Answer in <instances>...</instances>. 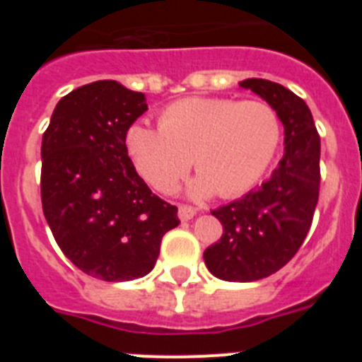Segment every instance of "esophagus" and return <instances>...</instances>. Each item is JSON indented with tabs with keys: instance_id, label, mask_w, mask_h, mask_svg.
Listing matches in <instances>:
<instances>
[{
	"instance_id": "34e87169",
	"label": "esophagus",
	"mask_w": 362,
	"mask_h": 362,
	"mask_svg": "<svg viewBox=\"0 0 362 362\" xmlns=\"http://www.w3.org/2000/svg\"><path fill=\"white\" fill-rule=\"evenodd\" d=\"M196 216V209L190 206V204H179V219L188 221Z\"/></svg>"
}]
</instances>
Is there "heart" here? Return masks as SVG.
<instances>
[{
	"label": "heart",
	"instance_id": "b5f03b06",
	"mask_svg": "<svg viewBox=\"0 0 362 362\" xmlns=\"http://www.w3.org/2000/svg\"><path fill=\"white\" fill-rule=\"evenodd\" d=\"M283 141V123L267 101L232 98H185L159 114V129L132 124L124 146L150 187L170 192L190 168L196 196L217 190L241 196L263 179Z\"/></svg>",
	"mask_w": 362,
	"mask_h": 362
}]
</instances>
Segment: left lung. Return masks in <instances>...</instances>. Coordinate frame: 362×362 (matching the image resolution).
<instances>
[{
  "instance_id": "obj_1",
  "label": "left lung",
  "mask_w": 362,
  "mask_h": 362,
  "mask_svg": "<svg viewBox=\"0 0 362 362\" xmlns=\"http://www.w3.org/2000/svg\"><path fill=\"white\" fill-rule=\"evenodd\" d=\"M239 85L277 110L284 156L261 187L212 210L223 235L204 250V263L219 279L250 283L281 270L305 241L319 199L321 139L308 105L292 90L255 78Z\"/></svg>"
}]
</instances>
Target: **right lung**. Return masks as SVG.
Segmentation results:
<instances>
[{"mask_svg": "<svg viewBox=\"0 0 362 362\" xmlns=\"http://www.w3.org/2000/svg\"><path fill=\"white\" fill-rule=\"evenodd\" d=\"M146 110L141 92L105 79L56 105L41 143V204L63 254L101 281H132L156 264L177 206L152 194L124 137Z\"/></svg>", "mask_w": 362, "mask_h": 362, "instance_id": "right-lung-1", "label": "right lung"}]
</instances>
